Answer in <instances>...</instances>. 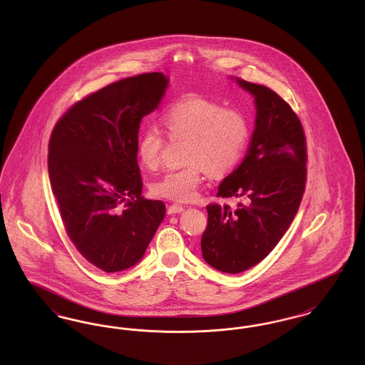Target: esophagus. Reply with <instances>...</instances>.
Segmentation results:
<instances>
[{
    "label": "esophagus",
    "instance_id": "esophagus-1",
    "mask_svg": "<svg viewBox=\"0 0 365 365\" xmlns=\"http://www.w3.org/2000/svg\"><path fill=\"white\" fill-rule=\"evenodd\" d=\"M185 208L182 207V205H179V204H173V205H170L168 209H167V213L168 215H176V213H180V212H183Z\"/></svg>",
    "mask_w": 365,
    "mask_h": 365
}]
</instances>
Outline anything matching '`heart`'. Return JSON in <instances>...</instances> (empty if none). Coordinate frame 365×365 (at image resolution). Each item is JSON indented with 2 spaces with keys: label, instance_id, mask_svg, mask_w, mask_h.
I'll list each match as a JSON object with an SVG mask.
<instances>
[{
  "label": "heart",
  "instance_id": "heart-1",
  "mask_svg": "<svg viewBox=\"0 0 365 365\" xmlns=\"http://www.w3.org/2000/svg\"><path fill=\"white\" fill-rule=\"evenodd\" d=\"M163 124L170 138L187 139V165L163 175L153 183V192L179 202L197 197L205 171L212 176L231 171L249 138V123L242 112L200 97H189L170 106L163 115ZM163 146V133L155 125L146 127L137 142L139 163L146 170H156Z\"/></svg>",
  "mask_w": 365,
  "mask_h": 365
}]
</instances>
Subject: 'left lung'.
<instances>
[{
  "instance_id": "left-lung-1",
  "label": "left lung",
  "mask_w": 365,
  "mask_h": 365,
  "mask_svg": "<svg viewBox=\"0 0 365 365\" xmlns=\"http://www.w3.org/2000/svg\"><path fill=\"white\" fill-rule=\"evenodd\" d=\"M255 98L256 122L247 153L223 179L217 197H245L235 210L210 204L201 238L210 267L240 274L264 260L299 208L307 182L304 128L292 106L267 86L235 78Z\"/></svg>"
}]
</instances>
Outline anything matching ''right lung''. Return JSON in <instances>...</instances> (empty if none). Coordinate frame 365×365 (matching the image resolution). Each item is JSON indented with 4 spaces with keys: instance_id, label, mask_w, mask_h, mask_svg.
Listing matches in <instances>:
<instances>
[{
    "instance_id": "add662e5",
    "label": "right lung",
    "mask_w": 365,
    "mask_h": 365,
    "mask_svg": "<svg viewBox=\"0 0 365 365\" xmlns=\"http://www.w3.org/2000/svg\"><path fill=\"white\" fill-rule=\"evenodd\" d=\"M168 82L150 72L108 85L53 128L48 170L61 220L79 253L105 272L134 267L165 216L164 202L140 195L137 142Z\"/></svg>"
}]
</instances>
